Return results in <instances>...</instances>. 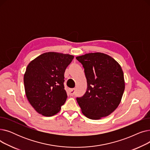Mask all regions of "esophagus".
I'll list each match as a JSON object with an SVG mask.
<instances>
[{
	"label": "esophagus",
	"instance_id": "obj_1",
	"mask_svg": "<svg viewBox=\"0 0 150 150\" xmlns=\"http://www.w3.org/2000/svg\"><path fill=\"white\" fill-rule=\"evenodd\" d=\"M68 92H69V94L70 96H72L75 93V89H69Z\"/></svg>",
	"mask_w": 150,
	"mask_h": 150
}]
</instances>
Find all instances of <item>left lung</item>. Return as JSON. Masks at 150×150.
Listing matches in <instances>:
<instances>
[{"label": "left lung", "instance_id": "1", "mask_svg": "<svg viewBox=\"0 0 150 150\" xmlns=\"http://www.w3.org/2000/svg\"><path fill=\"white\" fill-rule=\"evenodd\" d=\"M76 59L83 65L88 88L76 101L83 114L98 120L113 112L119 105L125 90L121 66L114 58L102 53H91Z\"/></svg>", "mask_w": 150, "mask_h": 150}]
</instances>
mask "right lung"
Here are the masks:
<instances>
[{
    "label": "right lung",
    "instance_id": "obj_1",
    "mask_svg": "<svg viewBox=\"0 0 150 150\" xmlns=\"http://www.w3.org/2000/svg\"><path fill=\"white\" fill-rule=\"evenodd\" d=\"M74 57L47 52L39 55L27 67L23 77L25 91L30 105L44 116L59 112L67 96L64 89V72Z\"/></svg>",
    "mask_w": 150,
    "mask_h": 150
}]
</instances>
